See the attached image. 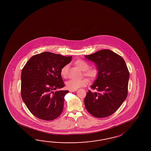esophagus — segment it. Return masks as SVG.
<instances>
[{"label":"esophagus","mask_w":151,"mask_h":151,"mask_svg":"<svg viewBox=\"0 0 151 151\" xmlns=\"http://www.w3.org/2000/svg\"><path fill=\"white\" fill-rule=\"evenodd\" d=\"M77 90H70V92H75V91H77Z\"/></svg>","instance_id":"esophagus-1"}]
</instances>
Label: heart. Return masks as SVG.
Instances as JSON below:
<instances>
[{
    "mask_svg": "<svg viewBox=\"0 0 151 151\" xmlns=\"http://www.w3.org/2000/svg\"><path fill=\"white\" fill-rule=\"evenodd\" d=\"M74 64L77 66L78 68H80L81 71H84L83 74L88 77L91 80H93L98 76V72L97 70L95 68H91L88 69L89 65L86 61H83V60H77L74 62ZM68 65H65L63 66L60 70V74L61 77L66 78L68 76ZM88 83V80L87 79L83 78L80 80H69L66 83V86L67 88L70 90H77L78 88L81 87L85 86Z\"/></svg>",
    "mask_w": 151,
    "mask_h": 151,
    "instance_id": "1",
    "label": "heart"
}]
</instances>
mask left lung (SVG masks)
<instances>
[{
    "label": "left lung",
    "instance_id": "1",
    "mask_svg": "<svg viewBox=\"0 0 151 151\" xmlns=\"http://www.w3.org/2000/svg\"><path fill=\"white\" fill-rule=\"evenodd\" d=\"M85 58L93 61L98 72L84 100L87 111L99 118L112 115L127 96L129 74L124 59L109 50H102Z\"/></svg>",
    "mask_w": 151,
    "mask_h": 151
}]
</instances>
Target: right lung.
<instances>
[{"label": "right lung", "instance_id": "add662e5", "mask_svg": "<svg viewBox=\"0 0 151 151\" xmlns=\"http://www.w3.org/2000/svg\"><path fill=\"white\" fill-rule=\"evenodd\" d=\"M65 57L49 52L32 56L22 71L21 95L32 114L46 121L57 118L63 112L65 96L60 70L71 62Z\"/></svg>", "mask_w": 151, "mask_h": 151}]
</instances>
